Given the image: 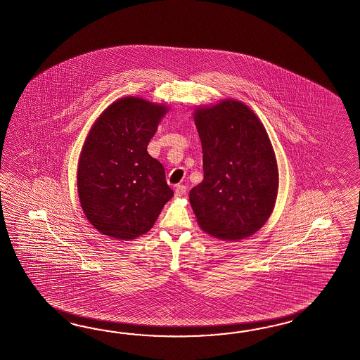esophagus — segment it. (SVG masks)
I'll use <instances>...</instances> for the list:
<instances>
[{"label":"esophagus","instance_id":"34e87169","mask_svg":"<svg viewBox=\"0 0 360 360\" xmlns=\"http://www.w3.org/2000/svg\"><path fill=\"white\" fill-rule=\"evenodd\" d=\"M186 193V186L185 185H177L175 189V197L177 198H180V197H183Z\"/></svg>","mask_w":360,"mask_h":360}]
</instances>
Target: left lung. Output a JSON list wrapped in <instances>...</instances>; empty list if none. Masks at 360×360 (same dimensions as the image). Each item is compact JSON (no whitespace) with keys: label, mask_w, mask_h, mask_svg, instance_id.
Returning <instances> with one entry per match:
<instances>
[{"label":"left lung","mask_w":360,"mask_h":360,"mask_svg":"<svg viewBox=\"0 0 360 360\" xmlns=\"http://www.w3.org/2000/svg\"><path fill=\"white\" fill-rule=\"evenodd\" d=\"M193 119L203 154V180L189 193L197 223L217 239H245L277 201V159L266 129L235 99L198 105Z\"/></svg>","instance_id":"obj_1"}]
</instances>
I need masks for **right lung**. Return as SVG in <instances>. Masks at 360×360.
Instances as JSON below:
<instances>
[{
    "label": "right lung",
    "mask_w": 360,
    "mask_h": 360,
    "mask_svg": "<svg viewBox=\"0 0 360 360\" xmlns=\"http://www.w3.org/2000/svg\"><path fill=\"white\" fill-rule=\"evenodd\" d=\"M168 111L166 104L125 96L110 104L89 130L77 189L83 214L102 235L137 239L172 198L165 168L148 153Z\"/></svg>",
    "instance_id": "obj_1"
}]
</instances>
